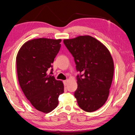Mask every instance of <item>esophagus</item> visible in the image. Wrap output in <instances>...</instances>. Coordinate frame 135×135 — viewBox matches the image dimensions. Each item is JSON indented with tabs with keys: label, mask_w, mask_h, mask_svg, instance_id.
Returning <instances> with one entry per match:
<instances>
[{
	"label": "esophagus",
	"mask_w": 135,
	"mask_h": 135,
	"mask_svg": "<svg viewBox=\"0 0 135 135\" xmlns=\"http://www.w3.org/2000/svg\"><path fill=\"white\" fill-rule=\"evenodd\" d=\"M68 80H64V84L65 85V86H66V85H67L68 84Z\"/></svg>",
	"instance_id": "esophagus-1"
}]
</instances>
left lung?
Wrapping results in <instances>:
<instances>
[{
	"mask_svg": "<svg viewBox=\"0 0 135 135\" xmlns=\"http://www.w3.org/2000/svg\"><path fill=\"white\" fill-rule=\"evenodd\" d=\"M74 57L78 88L74 93L79 107L87 112L101 108L107 101L114 75V62L107 47L89 35L64 40Z\"/></svg>",
	"mask_w": 135,
	"mask_h": 135,
	"instance_id": "left-lung-1",
	"label": "left lung"
}]
</instances>
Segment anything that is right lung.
I'll list each match as a JSON object with an SVG mask.
<instances>
[{
  "label": "right lung",
  "mask_w": 135,
  "mask_h": 135,
  "mask_svg": "<svg viewBox=\"0 0 135 135\" xmlns=\"http://www.w3.org/2000/svg\"><path fill=\"white\" fill-rule=\"evenodd\" d=\"M61 42V39L43 38L28 40L16 56L18 80L22 91L31 105L44 113L57 107L59 97L64 93L62 81L47 73L60 51ZM51 70V74L53 69Z\"/></svg>",
  "instance_id": "obj_1"
}]
</instances>
